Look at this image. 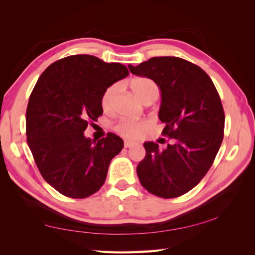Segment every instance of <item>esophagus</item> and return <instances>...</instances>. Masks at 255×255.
<instances>
[{"instance_id":"34e87169","label":"esophagus","mask_w":255,"mask_h":255,"mask_svg":"<svg viewBox=\"0 0 255 255\" xmlns=\"http://www.w3.org/2000/svg\"><path fill=\"white\" fill-rule=\"evenodd\" d=\"M125 148H131L133 145H136L137 142H133V141H125Z\"/></svg>"}]
</instances>
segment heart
I'll return each mask as SVG.
<instances>
[{"mask_svg": "<svg viewBox=\"0 0 255 255\" xmlns=\"http://www.w3.org/2000/svg\"><path fill=\"white\" fill-rule=\"evenodd\" d=\"M129 86L132 91L133 95L137 97L141 103H144L147 100L153 99L155 100L159 95V86L153 80L145 77H138L133 78ZM118 86L111 85L107 88L104 93L102 95L101 105L103 111L105 113H112L114 107V102L117 96ZM151 127V123L149 121H139V122H131V121H121L115 125V130L121 134L122 137L126 139H138L147 132Z\"/></svg>", "mask_w": 255, "mask_h": 255, "instance_id": "b5f03b06", "label": "heart"}]
</instances>
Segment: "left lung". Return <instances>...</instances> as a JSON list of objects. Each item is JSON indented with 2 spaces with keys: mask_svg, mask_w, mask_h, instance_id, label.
<instances>
[{
  "mask_svg": "<svg viewBox=\"0 0 255 255\" xmlns=\"http://www.w3.org/2000/svg\"><path fill=\"white\" fill-rule=\"evenodd\" d=\"M132 74L145 77L161 90L159 118L163 136L174 139L164 150L144 142L145 156L137 166L141 185L162 198L191 191L208 172L224 139L225 112L213 81L202 68L177 57H153Z\"/></svg>",
  "mask_w": 255,
  "mask_h": 255,
  "instance_id": "1",
  "label": "left lung"
}]
</instances>
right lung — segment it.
Listing matches in <instances>:
<instances>
[{
    "instance_id": "1",
    "label": "right lung",
    "mask_w": 255,
    "mask_h": 255,
    "mask_svg": "<svg viewBox=\"0 0 255 255\" xmlns=\"http://www.w3.org/2000/svg\"><path fill=\"white\" fill-rule=\"evenodd\" d=\"M128 74L124 64L74 55L51 63L38 79L26 111L27 143L42 177L64 196L96 193L122 151L115 133L95 142L84 130L103 114L104 91Z\"/></svg>"
}]
</instances>
